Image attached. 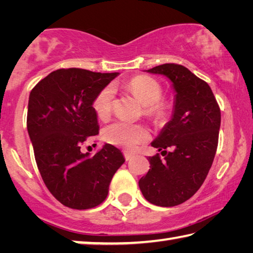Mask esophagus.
Instances as JSON below:
<instances>
[{"mask_svg": "<svg viewBox=\"0 0 253 253\" xmlns=\"http://www.w3.org/2000/svg\"><path fill=\"white\" fill-rule=\"evenodd\" d=\"M124 157H125L126 161H129L132 157H134V155H132V154L129 152H124Z\"/></svg>", "mask_w": 253, "mask_h": 253, "instance_id": "obj_1", "label": "esophagus"}]
</instances>
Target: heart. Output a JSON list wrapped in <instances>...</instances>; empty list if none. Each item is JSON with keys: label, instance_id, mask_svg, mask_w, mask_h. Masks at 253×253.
<instances>
[{"label": "heart", "instance_id": "1", "mask_svg": "<svg viewBox=\"0 0 253 253\" xmlns=\"http://www.w3.org/2000/svg\"><path fill=\"white\" fill-rule=\"evenodd\" d=\"M130 90L138 97L144 105V114L154 121H162L168 116L169 104L162 99L163 88L157 80L148 76H137L128 83ZM115 98V89L111 84L106 85L97 93L92 101V108L99 118H107L111 113ZM104 138L115 146L132 151L139 144L147 140L148 134L145 128L126 122L117 121L109 124L104 129Z\"/></svg>", "mask_w": 253, "mask_h": 253}]
</instances>
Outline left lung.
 <instances>
[{
    "label": "left lung",
    "instance_id": "8db88e82",
    "mask_svg": "<svg viewBox=\"0 0 253 253\" xmlns=\"http://www.w3.org/2000/svg\"><path fill=\"white\" fill-rule=\"evenodd\" d=\"M147 71L169 78L176 99L172 119L152 143L164 161L160 154L149 157L151 169L138 185L149 203L175 207L192 198L208 176L219 142L221 110L210 85L184 66L164 63Z\"/></svg>",
    "mask_w": 253,
    "mask_h": 253
}]
</instances>
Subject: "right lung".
Returning <instances> with one entry per match:
<instances>
[{
    "label": "right lung",
    "instance_id": "obj_1",
    "mask_svg": "<svg viewBox=\"0 0 253 253\" xmlns=\"http://www.w3.org/2000/svg\"><path fill=\"white\" fill-rule=\"evenodd\" d=\"M117 75L58 69L30 92L27 127L38 169L50 193L65 207L87 210L104 202L111 178L125 162L110 144L92 157L80 151L99 132L92 101Z\"/></svg>",
    "mask_w": 253,
    "mask_h": 253
}]
</instances>
